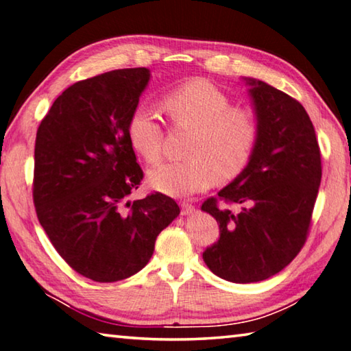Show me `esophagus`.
I'll return each mask as SVG.
<instances>
[{
  "label": "esophagus",
  "mask_w": 351,
  "mask_h": 351,
  "mask_svg": "<svg viewBox=\"0 0 351 351\" xmlns=\"http://www.w3.org/2000/svg\"><path fill=\"white\" fill-rule=\"evenodd\" d=\"M193 210H195V206H192L190 202H186V201L181 202V215H190L193 213Z\"/></svg>",
  "instance_id": "34e87169"
}]
</instances>
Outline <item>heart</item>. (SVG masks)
Instances as JSON below:
<instances>
[{"label":"heart","mask_w":351,"mask_h":351,"mask_svg":"<svg viewBox=\"0 0 351 351\" xmlns=\"http://www.w3.org/2000/svg\"><path fill=\"white\" fill-rule=\"evenodd\" d=\"M164 107L178 127L195 130L187 156L149 171V184L171 196L204 192L218 180L237 178L250 162L259 136L256 114L248 107L232 106L226 92L202 78L190 80L164 97ZM127 136L138 155L149 164L161 159L162 127L144 106L132 112Z\"/></svg>","instance_id":"obj_1"}]
</instances>
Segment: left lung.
Wrapping results in <instances>:
<instances>
[{"label": "left lung", "instance_id": "1", "mask_svg": "<svg viewBox=\"0 0 351 351\" xmlns=\"http://www.w3.org/2000/svg\"><path fill=\"white\" fill-rule=\"evenodd\" d=\"M244 80L259 123L256 147L247 167L201 207L219 224V239L202 253L204 263L237 284L264 281L296 258L322 176L319 144L302 104L264 81ZM218 199L241 208L222 209Z\"/></svg>", "mask_w": 351, "mask_h": 351}]
</instances>
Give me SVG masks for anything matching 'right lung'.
<instances>
[{
	"label": "right lung",
	"instance_id": "add662e5",
	"mask_svg": "<svg viewBox=\"0 0 351 351\" xmlns=\"http://www.w3.org/2000/svg\"><path fill=\"white\" fill-rule=\"evenodd\" d=\"M150 70L119 69L75 82L41 121L34 202L56 252L80 275L117 282L152 258L158 234L180 215L170 196L129 201L143 170L127 123Z\"/></svg>",
	"mask_w": 351,
	"mask_h": 351
}]
</instances>
